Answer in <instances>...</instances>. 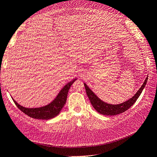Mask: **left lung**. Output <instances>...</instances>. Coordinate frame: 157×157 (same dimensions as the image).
I'll list each match as a JSON object with an SVG mask.
<instances>
[{
  "label": "left lung",
  "instance_id": "8db88e82",
  "mask_svg": "<svg viewBox=\"0 0 157 157\" xmlns=\"http://www.w3.org/2000/svg\"><path fill=\"white\" fill-rule=\"evenodd\" d=\"M147 79H148V77H147L144 84H142L141 88L137 90V92L134 96L128 99V100L120 104H117V105H113V104H109L106 102H104L92 91V90L86 84L84 83V85L85 86V89H86L87 96L94 108L98 113L101 114V115L112 116L117 115L126 111L134 105L137 98L140 97L143 90L144 89L147 82Z\"/></svg>",
  "mask_w": 157,
  "mask_h": 157
}]
</instances>
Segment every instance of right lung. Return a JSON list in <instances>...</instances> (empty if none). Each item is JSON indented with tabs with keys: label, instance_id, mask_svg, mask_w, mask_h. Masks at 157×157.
<instances>
[{
	"label": "right lung",
	"instance_id": "obj_1",
	"mask_svg": "<svg viewBox=\"0 0 157 157\" xmlns=\"http://www.w3.org/2000/svg\"><path fill=\"white\" fill-rule=\"evenodd\" d=\"M76 80H77V78H75L68 82L67 84H65V86L60 90L58 96L56 97L53 101L48 104V105L40 107L27 108L23 107L14 100V99H13L12 97V98L16 106L22 112L26 114L29 117L33 118H36V119H51V118L56 117L59 114L61 110L65 104L66 101H67L69 90L71 86V85L73 84Z\"/></svg>",
	"mask_w": 157,
	"mask_h": 157
}]
</instances>
